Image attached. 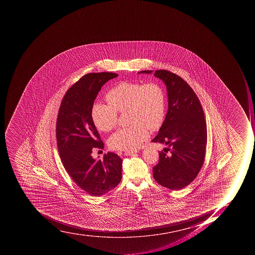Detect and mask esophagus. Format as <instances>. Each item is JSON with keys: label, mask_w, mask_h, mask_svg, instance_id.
I'll return each mask as SVG.
<instances>
[{"label": "esophagus", "mask_w": 255, "mask_h": 255, "mask_svg": "<svg viewBox=\"0 0 255 255\" xmlns=\"http://www.w3.org/2000/svg\"><path fill=\"white\" fill-rule=\"evenodd\" d=\"M135 153V151H132V150H127L125 152V155H132Z\"/></svg>", "instance_id": "34e87169"}]
</instances>
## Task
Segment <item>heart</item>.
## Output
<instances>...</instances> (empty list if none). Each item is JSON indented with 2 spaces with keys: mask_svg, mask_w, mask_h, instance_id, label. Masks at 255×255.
Returning <instances> with one entry per match:
<instances>
[{
  "mask_svg": "<svg viewBox=\"0 0 255 255\" xmlns=\"http://www.w3.org/2000/svg\"><path fill=\"white\" fill-rule=\"evenodd\" d=\"M109 105L96 104L91 116L98 130L109 131L117 126L118 113L128 112L130 126L117 130L109 138L111 147L134 150L149 137L148 128L159 130L166 115L164 89L157 82L122 81L107 93Z\"/></svg>",
  "mask_w": 255,
  "mask_h": 255,
  "instance_id": "1",
  "label": "heart"
}]
</instances>
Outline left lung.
<instances>
[{"label": "left lung", "mask_w": 255, "mask_h": 255, "mask_svg": "<svg viewBox=\"0 0 255 255\" xmlns=\"http://www.w3.org/2000/svg\"><path fill=\"white\" fill-rule=\"evenodd\" d=\"M154 76L166 84L168 111L152 142L168 147L158 153L153 177L162 187L181 190L195 180L204 162L207 142L204 112L195 92L180 76L167 70H156Z\"/></svg>", "instance_id": "left-lung-1"}]
</instances>
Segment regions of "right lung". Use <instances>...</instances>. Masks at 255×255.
I'll return each instance as SVG.
<instances>
[{
	"mask_svg": "<svg viewBox=\"0 0 255 255\" xmlns=\"http://www.w3.org/2000/svg\"><path fill=\"white\" fill-rule=\"evenodd\" d=\"M118 76L113 72H93L82 76L64 95L56 121L57 148L64 167L79 187L93 196L112 191L122 179V159L116 153L103 159L92 156L104 142L91 112L101 87Z\"/></svg>",
	"mask_w": 255,
	"mask_h": 255,
	"instance_id": "1",
	"label": "right lung"
}]
</instances>
